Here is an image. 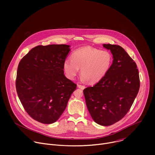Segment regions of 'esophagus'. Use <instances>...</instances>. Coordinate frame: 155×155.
I'll use <instances>...</instances> for the list:
<instances>
[{
    "instance_id": "esophagus-1",
    "label": "esophagus",
    "mask_w": 155,
    "mask_h": 155,
    "mask_svg": "<svg viewBox=\"0 0 155 155\" xmlns=\"http://www.w3.org/2000/svg\"><path fill=\"white\" fill-rule=\"evenodd\" d=\"M77 86H78L79 88H80V89H81V90H84V88H85V86H84L81 85V84H77Z\"/></svg>"
}]
</instances>
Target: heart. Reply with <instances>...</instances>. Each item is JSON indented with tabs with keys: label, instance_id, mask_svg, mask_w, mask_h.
<instances>
[{
	"label": "heart",
	"instance_id": "heart-1",
	"mask_svg": "<svg viewBox=\"0 0 155 155\" xmlns=\"http://www.w3.org/2000/svg\"><path fill=\"white\" fill-rule=\"evenodd\" d=\"M112 62L113 57L109 51L85 47L75 51L72 58H66L63 68L70 79H74L81 68L83 78L90 83H96L106 75Z\"/></svg>",
	"mask_w": 155,
	"mask_h": 155
}]
</instances>
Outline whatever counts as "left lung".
I'll use <instances>...</instances> for the list:
<instances>
[{"mask_svg": "<svg viewBox=\"0 0 155 155\" xmlns=\"http://www.w3.org/2000/svg\"><path fill=\"white\" fill-rule=\"evenodd\" d=\"M110 50L113 62L106 75L83 94L93 120L102 126L112 125L128 112L140 87L137 65L120 46L104 44Z\"/></svg>", "mask_w": 155, "mask_h": 155, "instance_id": "obj_1", "label": "left lung"}]
</instances>
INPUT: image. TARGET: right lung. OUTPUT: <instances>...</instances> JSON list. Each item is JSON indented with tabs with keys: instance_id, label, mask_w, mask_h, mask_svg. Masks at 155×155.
Here are the masks:
<instances>
[{
	"instance_id": "1",
	"label": "right lung",
	"mask_w": 155,
	"mask_h": 155,
	"mask_svg": "<svg viewBox=\"0 0 155 155\" xmlns=\"http://www.w3.org/2000/svg\"><path fill=\"white\" fill-rule=\"evenodd\" d=\"M70 45H39L19 63L16 80L18 97L29 115L43 123L56 122L67 107L77 84L64 74Z\"/></svg>"
}]
</instances>
